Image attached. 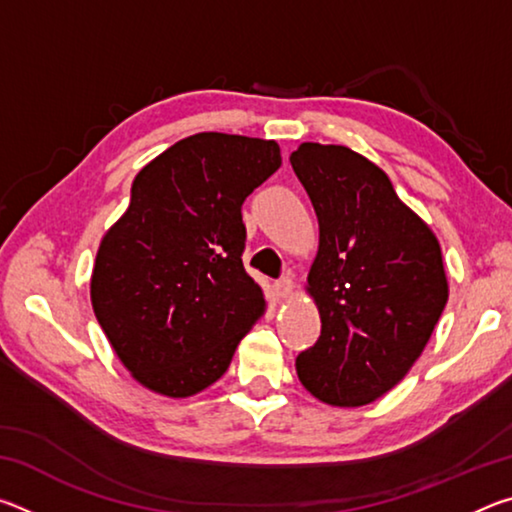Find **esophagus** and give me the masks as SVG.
Returning <instances> with one entry per match:
<instances>
[{"label":"esophagus","instance_id":"esophagus-1","mask_svg":"<svg viewBox=\"0 0 512 512\" xmlns=\"http://www.w3.org/2000/svg\"><path fill=\"white\" fill-rule=\"evenodd\" d=\"M275 291H277V296L280 298H291V293H293V280L291 277H282V280H277L275 282Z\"/></svg>","mask_w":512,"mask_h":512}]
</instances>
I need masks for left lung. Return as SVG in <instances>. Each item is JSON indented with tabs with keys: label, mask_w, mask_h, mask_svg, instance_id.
I'll use <instances>...</instances> for the list:
<instances>
[{
	"label": "left lung",
	"mask_w": 512,
	"mask_h": 512,
	"mask_svg": "<svg viewBox=\"0 0 512 512\" xmlns=\"http://www.w3.org/2000/svg\"><path fill=\"white\" fill-rule=\"evenodd\" d=\"M289 160L320 230L307 275L320 336L298 354L296 372L320 402L370 404L400 384L431 339L449 298L443 253L375 162L316 142Z\"/></svg>",
	"instance_id": "obj_1"
}]
</instances>
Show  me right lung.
<instances>
[{
	"label": "right lung",
	"mask_w": 512,
	"mask_h": 512,
	"mask_svg": "<svg viewBox=\"0 0 512 512\" xmlns=\"http://www.w3.org/2000/svg\"><path fill=\"white\" fill-rule=\"evenodd\" d=\"M280 164L273 140L196 133L135 176L131 205L101 239L90 298L112 350L149 391H205L264 314L241 262V205Z\"/></svg>",
	"instance_id": "add662e5"
}]
</instances>
